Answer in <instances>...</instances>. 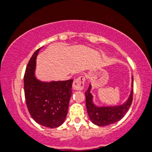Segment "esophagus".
I'll return each instance as SVG.
<instances>
[{
	"mask_svg": "<svg viewBox=\"0 0 152 152\" xmlns=\"http://www.w3.org/2000/svg\"><path fill=\"white\" fill-rule=\"evenodd\" d=\"M85 77L83 76H80L76 80H74L72 84V88L75 90H82L84 87L85 83Z\"/></svg>",
	"mask_w": 152,
	"mask_h": 152,
	"instance_id": "obj_1",
	"label": "esophagus"
}]
</instances>
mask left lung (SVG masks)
Wrapping results in <instances>:
<instances>
[{
	"label": "left lung",
	"instance_id": "1",
	"mask_svg": "<svg viewBox=\"0 0 152 152\" xmlns=\"http://www.w3.org/2000/svg\"><path fill=\"white\" fill-rule=\"evenodd\" d=\"M133 77H132V89L128 99L122 104L115 106H97L93 102V95L91 93L92 85L90 84L85 92L86 107L91 122L97 126H107L118 122L123 118L131 106L133 96Z\"/></svg>",
	"mask_w": 152,
	"mask_h": 152
}]
</instances>
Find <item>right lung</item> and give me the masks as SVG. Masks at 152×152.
I'll list each match as a JSON object with an SVG mask.
<instances>
[{"mask_svg": "<svg viewBox=\"0 0 152 152\" xmlns=\"http://www.w3.org/2000/svg\"><path fill=\"white\" fill-rule=\"evenodd\" d=\"M38 49L27 65L24 75V91L30 116L40 125L55 128L63 124L72 94L73 80L45 82L35 76Z\"/></svg>", "mask_w": 152, "mask_h": 152, "instance_id": "right-lung-1", "label": "right lung"}]
</instances>
